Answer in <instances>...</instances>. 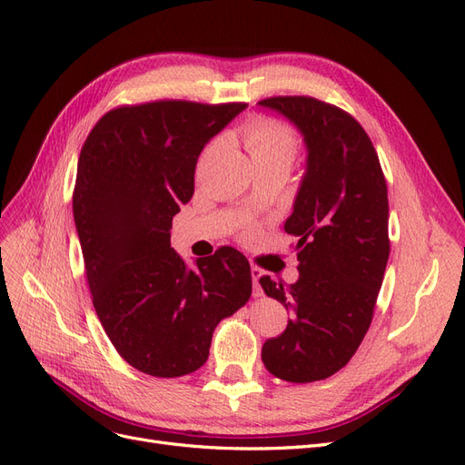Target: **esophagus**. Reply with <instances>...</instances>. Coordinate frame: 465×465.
<instances>
[{
    "label": "esophagus",
    "mask_w": 465,
    "mask_h": 465,
    "mask_svg": "<svg viewBox=\"0 0 465 465\" xmlns=\"http://www.w3.org/2000/svg\"><path fill=\"white\" fill-rule=\"evenodd\" d=\"M250 272H252V281H254V297H263V291L260 287V279L263 277V272L258 265H252Z\"/></svg>",
    "instance_id": "obj_1"
}]
</instances>
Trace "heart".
Listing matches in <instances>:
<instances>
[{
  "mask_svg": "<svg viewBox=\"0 0 465 465\" xmlns=\"http://www.w3.org/2000/svg\"><path fill=\"white\" fill-rule=\"evenodd\" d=\"M242 142L252 163H283L291 166L297 154V137L277 120L258 118L248 124L242 132Z\"/></svg>",
  "mask_w": 465,
  "mask_h": 465,
  "instance_id": "1",
  "label": "heart"
}]
</instances>
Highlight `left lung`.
Listing matches in <instances>:
<instances>
[{
	"instance_id": "left-lung-1",
	"label": "left lung",
	"mask_w": 465,
	"mask_h": 465,
	"mask_svg": "<svg viewBox=\"0 0 465 465\" xmlns=\"http://www.w3.org/2000/svg\"><path fill=\"white\" fill-rule=\"evenodd\" d=\"M258 106L302 135L306 164L285 231L299 236V279L260 283L291 312L262 361L287 382H316L351 361L369 331L390 256L388 188L361 124L311 96H273Z\"/></svg>"
}]
</instances>
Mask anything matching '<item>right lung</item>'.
I'll use <instances>...</instances> for the list:
<instances>
[{
    "instance_id": "add662e5",
    "label": "right lung",
    "mask_w": 465,
    "mask_h": 465,
    "mask_svg": "<svg viewBox=\"0 0 465 465\" xmlns=\"http://www.w3.org/2000/svg\"><path fill=\"white\" fill-rule=\"evenodd\" d=\"M244 108L122 106L96 122L81 149L74 219L94 311L120 357L145 374L203 367L217 323L252 294L250 263L238 250L221 248L188 267L171 248L198 157Z\"/></svg>"
}]
</instances>
